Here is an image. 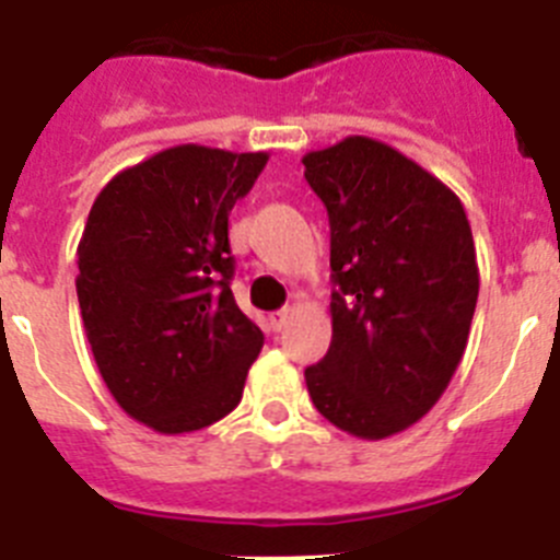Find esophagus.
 Wrapping results in <instances>:
<instances>
[{
  "label": "esophagus",
  "instance_id": "34e87169",
  "mask_svg": "<svg viewBox=\"0 0 560 560\" xmlns=\"http://www.w3.org/2000/svg\"><path fill=\"white\" fill-rule=\"evenodd\" d=\"M289 316H291V311H289V308H280V311H275V314L269 316V325H271V330H283V328H285V323H289Z\"/></svg>",
  "mask_w": 560,
  "mask_h": 560
}]
</instances>
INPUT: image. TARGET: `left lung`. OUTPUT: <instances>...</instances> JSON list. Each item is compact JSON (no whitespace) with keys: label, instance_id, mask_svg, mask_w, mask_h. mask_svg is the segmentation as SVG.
Masks as SVG:
<instances>
[{"label":"left lung","instance_id":"left-lung-1","mask_svg":"<svg viewBox=\"0 0 560 560\" xmlns=\"http://www.w3.org/2000/svg\"><path fill=\"white\" fill-rule=\"evenodd\" d=\"M330 221V348L305 370L336 429L384 440L446 393L479 294L463 201L438 176L370 137L303 156Z\"/></svg>","mask_w":560,"mask_h":560}]
</instances>
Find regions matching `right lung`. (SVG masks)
Here are the masks:
<instances>
[{
    "label": "right lung",
    "instance_id": "right-lung-1",
    "mask_svg": "<svg viewBox=\"0 0 560 560\" xmlns=\"http://www.w3.org/2000/svg\"><path fill=\"white\" fill-rule=\"evenodd\" d=\"M269 153L176 145L126 167L89 210L78 303L108 393L160 434L241 404L264 334L237 308L230 210Z\"/></svg>",
    "mask_w": 560,
    "mask_h": 560
}]
</instances>
